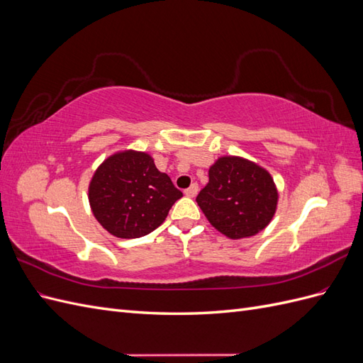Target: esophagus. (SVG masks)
Masks as SVG:
<instances>
[{"instance_id": "1", "label": "esophagus", "mask_w": 363, "mask_h": 363, "mask_svg": "<svg viewBox=\"0 0 363 363\" xmlns=\"http://www.w3.org/2000/svg\"><path fill=\"white\" fill-rule=\"evenodd\" d=\"M196 194H199V184H196V183H194L191 188H188V189L184 191V195L186 196H191V199H194Z\"/></svg>"}]
</instances>
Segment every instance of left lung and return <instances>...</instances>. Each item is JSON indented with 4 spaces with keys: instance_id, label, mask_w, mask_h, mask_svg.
<instances>
[{
    "instance_id": "obj_1",
    "label": "left lung",
    "mask_w": 363,
    "mask_h": 363,
    "mask_svg": "<svg viewBox=\"0 0 363 363\" xmlns=\"http://www.w3.org/2000/svg\"><path fill=\"white\" fill-rule=\"evenodd\" d=\"M277 189L271 175L240 157H221L208 169L196 195L206 218L223 235L240 239L259 233L276 213Z\"/></svg>"
}]
</instances>
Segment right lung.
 <instances>
[{"mask_svg": "<svg viewBox=\"0 0 363 363\" xmlns=\"http://www.w3.org/2000/svg\"><path fill=\"white\" fill-rule=\"evenodd\" d=\"M183 194L145 152L124 151L96 169L89 186L95 218L116 238L135 239L156 230Z\"/></svg>", "mask_w": 363, "mask_h": 363, "instance_id": "right-lung-1", "label": "right lung"}]
</instances>
